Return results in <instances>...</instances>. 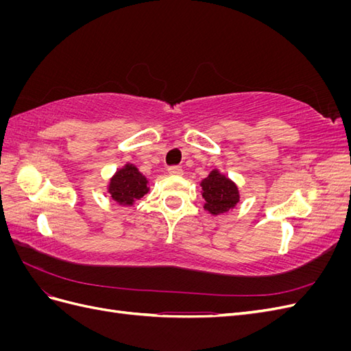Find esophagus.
Returning <instances> with one entry per match:
<instances>
[{"label": "esophagus", "instance_id": "obj_1", "mask_svg": "<svg viewBox=\"0 0 351 351\" xmlns=\"http://www.w3.org/2000/svg\"><path fill=\"white\" fill-rule=\"evenodd\" d=\"M168 174L169 176H183V168L182 167H169Z\"/></svg>", "mask_w": 351, "mask_h": 351}]
</instances>
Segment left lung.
Returning a JSON list of instances; mask_svg holds the SVG:
<instances>
[{"label": "left lung", "mask_w": 351, "mask_h": 351, "mask_svg": "<svg viewBox=\"0 0 351 351\" xmlns=\"http://www.w3.org/2000/svg\"><path fill=\"white\" fill-rule=\"evenodd\" d=\"M200 187L204 209L214 217L234 209L240 202L237 184L226 174H222L218 168L212 169L208 177L202 180Z\"/></svg>", "instance_id": "left-lung-1"}]
</instances>
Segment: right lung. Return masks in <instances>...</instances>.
<instances>
[{"label":"right lung","mask_w":351,"mask_h":351,"mask_svg":"<svg viewBox=\"0 0 351 351\" xmlns=\"http://www.w3.org/2000/svg\"><path fill=\"white\" fill-rule=\"evenodd\" d=\"M149 190V180L132 162H125L117 169L107 186L110 197L121 206H133L136 200H141Z\"/></svg>","instance_id":"1"}]
</instances>
